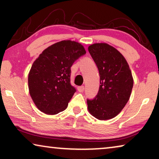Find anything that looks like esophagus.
Returning a JSON list of instances; mask_svg holds the SVG:
<instances>
[{
  "label": "esophagus",
  "mask_w": 159,
  "mask_h": 159,
  "mask_svg": "<svg viewBox=\"0 0 159 159\" xmlns=\"http://www.w3.org/2000/svg\"><path fill=\"white\" fill-rule=\"evenodd\" d=\"M77 90H78V91H79L80 93H82V92H83V91H84V86H80V87H78Z\"/></svg>",
  "instance_id": "1"
}]
</instances>
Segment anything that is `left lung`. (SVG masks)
I'll return each instance as SVG.
<instances>
[{"mask_svg":"<svg viewBox=\"0 0 159 159\" xmlns=\"http://www.w3.org/2000/svg\"><path fill=\"white\" fill-rule=\"evenodd\" d=\"M88 51L98 69L101 84L96 97L87 101L88 111L99 120L114 118L131 95L133 77L129 64L118 50L107 43H94Z\"/></svg>","mask_w":159,"mask_h":159,"instance_id":"left-lung-1","label":"left lung"}]
</instances>
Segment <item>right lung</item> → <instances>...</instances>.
<instances>
[{
    "mask_svg": "<svg viewBox=\"0 0 159 159\" xmlns=\"http://www.w3.org/2000/svg\"><path fill=\"white\" fill-rule=\"evenodd\" d=\"M85 53L82 44L67 40L48 47L36 58L28 75V87L39 110L53 115L66 109L76 92L70 83L71 67Z\"/></svg>",
    "mask_w": 159,
    "mask_h": 159,
    "instance_id": "1",
    "label": "right lung"
}]
</instances>
